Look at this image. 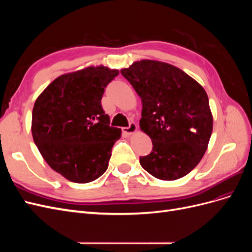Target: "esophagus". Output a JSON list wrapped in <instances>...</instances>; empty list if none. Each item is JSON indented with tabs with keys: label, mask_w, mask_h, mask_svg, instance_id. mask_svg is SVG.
Here are the masks:
<instances>
[{
	"label": "esophagus",
	"mask_w": 252,
	"mask_h": 252,
	"mask_svg": "<svg viewBox=\"0 0 252 252\" xmlns=\"http://www.w3.org/2000/svg\"><path fill=\"white\" fill-rule=\"evenodd\" d=\"M136 129H138V126H136V124L134 123V122H131V123H129V126L128 127H123L122 128V130H123V132L127 135H130L132 133H134L136 131Z\"/></svg>",
	"instance_id": "esophagus-1"
}]
</instances>
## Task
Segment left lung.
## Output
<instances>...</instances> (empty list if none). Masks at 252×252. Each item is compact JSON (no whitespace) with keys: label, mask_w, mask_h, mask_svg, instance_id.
I'll return each mask as SVG.
<instances>
[{"label":"left lung","mask_w":252,"mask_h":252,"mask_svg":"<svg viewBox=\"0 0 252 252\" xmlns=\"http://www.w3.org/2000/svg\"><path fill=\"white\" fill-rule=\"evenodd\" d=\"M142 100L140 127L152 141V151L140 157L155 178L173 181L200 163L212 132L208 96L180 68L142 60L121 70Z\"/></svg>","instance_id":"left-lung-1"}]
</instances>
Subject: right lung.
I'll list each match as a JSON object with an SVG mask.
<instances>
[{
	"label": "right lung",
	"instance_id": "1",
	"mask_svg": "<svg viewBox=\"0 0 252 252\" xmlns=\"http://www.w3.org/2000/svg\"><path fill=\"white\" fill-rule=\"evenodd\" d=\"M119 75L107 67H87L63 74L36 98L33 141L51 168L74 183H89L107 170L121 128L110 126L101 100Z\"/></svg>",
	"mask_w": 252,
	"mask_h": 252
}]
</instances>
